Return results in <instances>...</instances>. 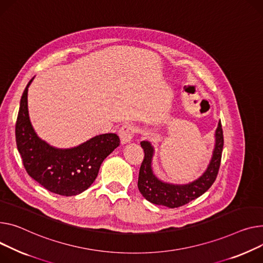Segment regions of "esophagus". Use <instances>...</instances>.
I'll return each mask as SVG.
<instances>
[{
	"label": "esophagus",
	"instance_id": "34e87169",
	"mask_svg": "<svg viewBox=\"0 0 263 263\" xmlns=\"http://www.w3.org/2000/svg\"><path fill=\"white\" fill-rule=\"evenodd\" d=\"M136 132H137L136 127L133 124H126L122 126L118 132L121 144L130 143L133 139V137L135 136Z\"/></svg>",
	"mask_w": 263,
	"mask_h": 263
}]
</instances>
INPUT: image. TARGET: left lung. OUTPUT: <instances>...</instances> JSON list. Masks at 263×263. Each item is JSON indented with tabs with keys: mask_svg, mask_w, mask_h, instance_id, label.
<instances>
[{
	"mask_svg": "<svg viewBox=\"0 0 263 263\" xmlns=\"http://www.w3.org/2000/svg\"><path fill=\"white\" fill-rule=\"evenodd\" d=\"M215 137V148L207 169L199 179L188 184H171L163 182L157 178L152 170L154 148L148 141L141 142L145 157L141 165V169H139L137 186L143 197L153 204L176 208L202 196L214 184L220 168L224 144L221 121L218 124Z\"/></svg>",
	"mask_w": 263,
	"mask_h": 263,
	"instance_id": "left-lung-1",
	"label": "left lung"
}]
</instances>
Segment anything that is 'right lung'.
I'll return each mask as SVG.
<instances>
[{
  "instance_id": "add662e5",
  "label": "right lung",
  "mask_w": 263,
  "mask_h": 263,
  "mask_svg": "<svg viewBox=\"0 0 263 263\" xmlns=\"http://www.w3.org/2000/svg\"><path fill=\"white\" fill-rule=\"evenodd\" d=\"M27 83L15 122V142L29 177L54 194L72 197L95 181L101 163L119 146V137L107 133L92 137L73 148H55L34 132L28 115Z\"/></svg>"
}]
</instances>
